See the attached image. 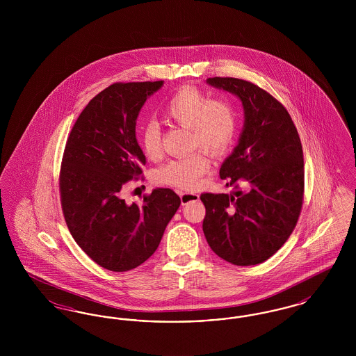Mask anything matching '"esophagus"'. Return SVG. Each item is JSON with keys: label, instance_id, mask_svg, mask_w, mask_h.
<instances>
[{"label": "esophagus", "instance_id": "obj_1", "mask_svg": "<svg viewBox=\"0 0 356 356\" xmlns=\"http://www.w3.org/2000/svg\"><path fill=\"white\" fill-rule=\"evenodd\" d=\"M180 199H181V204L186 205L189 202H196L199 200V195L197 193H189V192H179Z\"/></svg>", "mask_w": 356, "mask_h": 356}]
</instances>
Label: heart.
Masks as SVG:
<instances>
[{
  "label": "heart",
  "mask_w": 356,
  "mask_h": 356,
  "mask_svg": "<svg viewBox=\"0 0 356 356\" xmlns=\"http://www.w3.org/2000/svg\"><path fill=\"white\" fill-rule=\"evenodd\" d=\"M165 124L188 128L191 148L203 147L212 154L228 149L236 135V112L224 99H208L203 90L184 86L176 90L161 106ZM138 140L149 159H157L161 151V129L149 122L141 127ZM209 170V160L203 152L170 160L156 172V181L179 189H195Z\"/></svg>",
  "instance_id": "b5f03b06"
}]
</instances>
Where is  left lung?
I'll list each match as a JSON object with an SVG mask.
<instances>
[{"mask_svg": "<svg viewBox=\"0 0 356 356\" xmlns=\"http://www.w3.org/2000/svg\"><path fill=\"white\" fill-rule=\"evenodd\" d=\"M207 83L236 95L244 128L220 177L234 195L203 193V231L212 251L235 266H254L276 254L299 219L305 195L300 137L287 109L268 92L234 77Z\"/></svg>", "mask_w": 356, "mask_h": 356, "instance_id": "obj_1", "label": "left lung"}]
</instances>
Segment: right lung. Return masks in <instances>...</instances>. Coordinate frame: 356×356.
Listing matches in <instances>:
<instances>
[{"label": "right lung", "instance_id": "add662e5", "mask_svg": "<svg viewBox=\"0 0 356 356\" xmlns=\"http://www.w3.org/2000/svg\"><path fill=\"white\" fill-rule=\"evenodd\" d=\"M164 81L116 83L96 95L76 120L64 149L60 196L69 232L100 267L134 270L157 250L180 207L170 188L128 204L122 188L141 176L147 160L136 140V120Z\"/></svg>", "mask_w": 356, "mask_h": 356}]
</instances>
